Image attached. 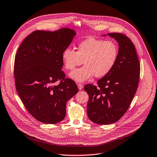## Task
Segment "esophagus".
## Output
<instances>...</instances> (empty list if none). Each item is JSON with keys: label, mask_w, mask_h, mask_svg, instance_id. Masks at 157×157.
<instances>
[{"label": "esophagus", "mask_w": 157, "mask_h": 157, "mask_svg": "<svg viewBox=\"0 0 157 157\" xmlns=\"http://www.w3.org/2000/svg\"><path fill=\"white\" fill-rule=\"evenodd\" d=\"M78 89H79V90H81V89L83 87V86L81 84H78Z\"/></svg>", "instance_id": "34e87169"}]
</instances>
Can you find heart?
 Returning a JSON list of instances; mask_svg holds the SVG:
<instances>
[{"label": "heart", "mask_w": 157, "mask_h": 157, "mask_svg": "<svg viewBox=\"0 0 157 157\" xmlns=\"http://www.w3.org/2000/svg\"><path fill=\"white\" fill-rule=\"evenodd\" d=\"M77 51L70 48L62 53L64 68L74 70L82 63L84 66L70 73V78L82 82L92 76L102 78L113 70L117 59L119 50L117 44L112 41H104L94 38H88L80 42Z\"/></svg>", "instance_id": "1"}]
</instances>
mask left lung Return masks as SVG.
<instances>
[{
  "label": "left lung",
  "mask_w": 157,
  "mask_h": 157,
  "mask_svg": "<svg viewBox=\"0 0 157 157\" xmlns=\"http://www.w3.org/2000/svg\"><path fill=\"white\" fill-rule=\"evenodd\" d=\"M107 35L119 44L116 63L110 72L98 81L97 86L88 84L84 87L89 95L87 116L92 122L101 125L114 123L126 113L138 87L140 70L130 39L119 33Z\"/></svg>",
  "instance_id": "left-lung-1"
}]
</instances>
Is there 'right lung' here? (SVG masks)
I'll list each match as a JSON object with an SVG mask.
<instances>
[{"mask_svg":"<svg viewBox=\"0 0 157 157\" xmlns=\"http://www.w3.org/2000/svg\"><path fill=\"white\" fill-rule=\"evenodd\" d=\"M76 34L68 28L35 31L22 41L17 52V91L29 113L42 123L55 124L63 121L67 101L78 92L76 83L66 78L61 71L62 53ZM58 80L60 84L55 85Z\"/></svg>","mask_w":157,"mask_h":157,"instance_id":"obj_1","label":"right lung"}]
</instances>
